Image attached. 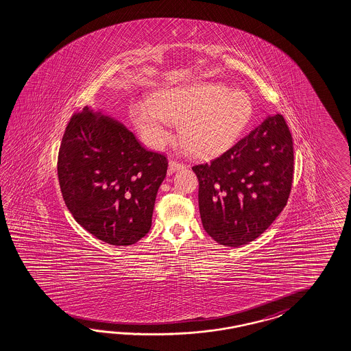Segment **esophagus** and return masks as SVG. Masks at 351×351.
Masks as SVG:
<instances>
[{"label": "esophagus", "mask_w": 351, "mask_h": 351, "mask_svg": "<svg viewBox=\"0 0 351 351\" xmlns=\"http://www.w3.org/2000/svg\"><path fill=\"white\" fill-rule=\"evenodd\" d=\"M186 166L184 165V163H181V162L173 161V160H171L170 163H169V173H173V172H176V171L182 170V169H185Z\"/></svg>", "instance_id": "1"}]
</instances>
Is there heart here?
<instances>
[{
  "mask_svg": "<svg viewBox=\"0 0 351 351\" xmlns=\"http://www.w3.org/2000/svg\"><path fill=\"white\" fill-rule=\"evenodd\" d=\"M250 95L225 84L193 82L166 86L136 102L130 116L144 142L161 149L172 139L171 125L180 123L182 147L193 156L206 157L235 142L253 117Z\"/></svg>",
  "mask_w": 351,
  "mask_h": 351,
  "instance_id": "heart-1",
  "label": "heart"
}]
</instances>
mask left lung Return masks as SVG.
<instances>
[{"instance_id":"obj_1","label":"left lung","mask_w":351,"mask_h":351,"mask_svg":"<svg viewBox=\"0 0 351 351\" xmlns=\"http://www.w3.org/2000/svg\"><path fill=\"white\" fill-rule=\"evenodd\" d=\"M193 171L209 237L225 247L253 241L282 212L293 185L294 148L284 117L268 116L228 151Z\"/></svg>"}]
</instances>
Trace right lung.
I'll use <instances>...</instances> for the list:
<instances>
[{
  "label": "right lung",
  "mask_w": 351,
  "mask_h": 351,
  "mask_svg": "<svg viewBox=\"0 0 351 351\" xmlns=\"http://www.w3.org/2000/svg\"><path fill=\"white\" fill-rule=\"evenodd\" d=\"M167 165L123 123L86 106L67 123L57 173L76 222L107 244L128 247L151 230Z\"/></svg>",
  "instance_id": "add662e5"
}]
</instances>
